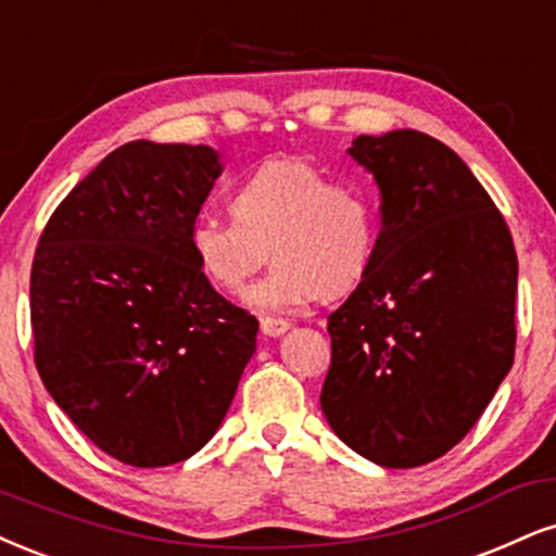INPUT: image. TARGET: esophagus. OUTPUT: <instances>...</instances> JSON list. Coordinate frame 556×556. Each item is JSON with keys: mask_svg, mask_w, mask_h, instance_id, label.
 <instances>
[{"mask_svg": "<svg viewBox=\"0 0 556 556\" xmlns=\"http://www.w3.org/2000/svg\"><path fill=\"white\" fill-rule=\"evenodd\" d=\"M291 327L289 319H278V317H263L260 319V330H263V334H267V338H280L286 330Z\"/></svg>", "mask_w": 556, "mask_h": 556, "instance_id": "obj_1", "label": "esophagus"}]
</instances>
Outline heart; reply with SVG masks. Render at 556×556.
<instances>
[{"label": "heart", "mask_w": 556, "mask_h": 556, "mask_svg": "<svg viewBox=\"0 0 556 556\" xmlns=\"http://www.w3.org/2000/svg\"><path fill=\"white\" fill-rule=\"evenodd\" d=\"M231 208V218L195 216L190 250L211 283L237 291L263 267L270 247L276 267L244 293L257 312L301 309L319 293L340 296L374 263L379 216L371 193L334 182L312 162L260 164L239 182Z\"/></svg>", "instance_id": "obj_1"}]
</instances>
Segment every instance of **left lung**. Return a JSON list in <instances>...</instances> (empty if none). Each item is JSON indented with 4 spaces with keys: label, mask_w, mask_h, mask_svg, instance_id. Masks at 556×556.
I'll use <instances>...</instances> for the list:
<instances>
[{
    "label": "left lung",
    "mask_w": 556,
    "mask_h": 556,
    "mask_svg": "<svg viewBox=\"0 0 556 556\" xmlns=\"http://www.w3.org/2000/svg\"><path fill=\"white\" fill-rule=\"evenodd\" d=\"M348 154L379 185L381 231L327 321L321 413L368 462L422 467L475 428L510 371L516 247L488 190L433 136H358Z\"/></svg>",
    "instance_id": "left-lung-1"
}]
</instances>
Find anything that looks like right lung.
Returning a JSON list of instances; mask_svg holds the SVG:
<instances>
[{"label": "right lung", "mask_w": 556, "mask_h": 556, "mask_svg": "<svg viewBox=\"0 0 556 556\" xmlns=\"http://www.w3.org/2000/svg\"><path fill=\"white\" fill-rule=\"evenodd\" d=\"M218 175L211 147L123 143L59 203L33 257L40 379L89 441L131 467L201 451L255 353L257 319L190 250Z\"/></svg>", "instance_id": "obj_1"}]
</instances>
